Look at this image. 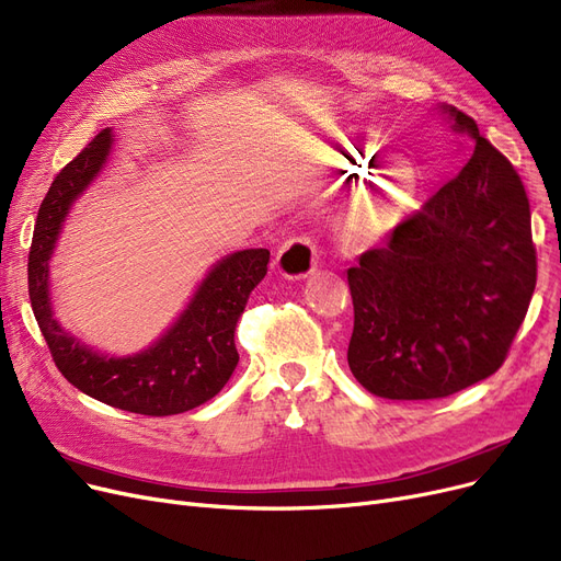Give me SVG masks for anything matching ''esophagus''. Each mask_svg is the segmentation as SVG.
<instances>
[{
	"mask_svg": "<svg viewBox=\"0 0 561 561\" xmlns=\"http://www.w3.org/2000/svg\"><path fill=\"white\" fill-rule=\"evenodd\" d=\"M276 266L283 278L304 280L317 270V247L308 237L289 239L276 255Z\"/></svg>",
	"mask_w": 561,
	"mask_h": 561,
	"instance_id": "obj_1",
	"label": "esophagus"
}]
</instances>
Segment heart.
Here are the masks:
<instances>
[{
	"label": "heart",
	"mask_w": 561,
	"mask_h": 561,
	"mask_svg": "<svg viewBox=\"0 0 561 561\" xmlns=\"http://www.w3.org/2000/svg\"><path fill=\"white\" fill-rule=\"evenodd\" d=\"M324 169L331 182L356 184L375 175L381 154L358 139H342L322 150ZM420 180L409 162H394L369 180L365 190L346 207L340 221V237L350 247H369L402 226L417 198Z\"/></svg>",
	"instance_id": "obj_1"
}]
</instances>
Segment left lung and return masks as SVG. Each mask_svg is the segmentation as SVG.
<instances>
[{"mask_svg": "<svg viewBox=\"0 0 561 561\" xmlns=\"http://www.w3.org/2000/svg\"><path fill=\"white\" fill-rule=\"evenodd\" d=\"M463 169L346 272L354 299L352 375L377 397L436 399L502 365L537 285L525 186L477 123L436 106Z\"/></svg>", "mask_w": 561, "mask_h": 561, "instance_id": "left-lung-1", "label": "left lung"}]
</instances>
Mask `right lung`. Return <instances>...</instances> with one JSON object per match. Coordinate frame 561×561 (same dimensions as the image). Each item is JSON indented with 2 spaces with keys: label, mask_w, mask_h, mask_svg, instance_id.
Returning <instances> with one entry per match:
<instances>
[{
  "label": "right lung",
  "mask_w": 561,
  "mask_h": 561,
  "mask_svg": "<svg viewBox=\"0 0 561 561\" xmlns=\"http://www.w3.org/2000/svg\"><path fill=\"white\" fill-rule=\"evenodd\" d=\"M114 150L106 127L51 182L30 249V299L61 375L84 394L121 411L175 415L192 411L228 383L239 363L234 329L249 295L266 274L270 251L244 249L217 260L175 322L137 354L110 356L61 327L51 306L49 262L72 205L102 173Z\"/></svg>",
  "instance_id": "add662e5"
}]
</instances>
